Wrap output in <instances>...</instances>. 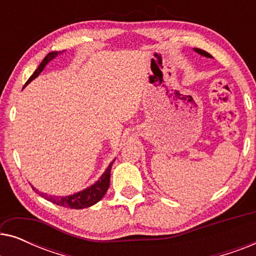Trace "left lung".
<instances>
[{
  "instance_id": "8db88e82",
  "label": "left lung",
  "mask_w": 256,
  "mask_h": 256,
  "mask_svg": "<svg viewBox=\"0 0 256 256\" xmlns=\"http://www.w3.org/2000/svg\"><path fill=\"white\" fill-rule=\"evenodd\" d=\"M194 51H196V52H198L199 54H202V56H205V57L212 58V56L208 52H206V51H204V50H202V48H194Z\"/></svg>"
}]
</instances>
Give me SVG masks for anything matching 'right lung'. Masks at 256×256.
Returning <instances> with one entry per match:
<instances>
[{"label":"right lung","instance_id":"1","mask_svg":"<svg viewBox=\"0 0 256 256\" xmlns=\"http://www.w3.org/2000/svg\"><path fill=\"white\" fill-rule=\"evenodd\" d=\"M58 54V52H50L46 57L44 58V60L40 62V65L38 66V68L34 72V74L30 76L29 80L26 82V85H28L30 82H32L34 78H37L38 74L43 71L45 65L48 64V62L51 60L52 58H54ZM114 160L112 162L110 166H108L107 170L104 171V174L101 176L99 180L96 182V184H93L92 186L87 188L86 190L80 191L78 194H74L72 196H68V197H51V196H48L46 194H40L36 190V192L40 194V196L44 197L48 200H50L54 204H57L59 206H64V208H73V210H82V208H90L94 204H96L98 202L101 200V198L104 197V194H106L108 188H110V170H112V166H113Z\"/></svg>","mask_w":256,"mask_h":256}]
</instances>
